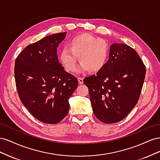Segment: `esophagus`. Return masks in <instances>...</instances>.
I'll return each mask as SVG.
<instances>
[{
  "label": "esophagus",
  "instance_id": "esophagus-1",
  "mask_svg": "<svg viewBox=\"0 0 160 160\" xmlns=\"http://www.w3.org/2000/svg\"><path fill=\"white\" fill-rule=\"evenodd\" d=\"M78 81L79 84H83V79L81 78V77H78Z\"/></svg>",
  "mask_w": 160,
  "mask_h": 160
}]
</instances>
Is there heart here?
I'll list each match as a JSON object with an SVG mask.
<instances>
[{"mask_svg":"<svg viewBox=\"0 0 160 160\" xmlns=\"http://www.w3.org/2000/svg\"><path fill=\"white\" fill-rule=\"evenodd\" d=\"M109 55L107 41L88 33L76 35L67 43V49H62L59 60L65 70L73 72L76 69L77 57L82 70L95 73L102 70Z\"/></svg>","mask_w":160,"mask_h":160,"instance_id":"1","label":"heart"}]
</instances>
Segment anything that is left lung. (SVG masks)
Segmentation results:
<instances>
[{"label": "left lung", "instance_id": "8db88e82", "mask_svg": "<svg viewBox=\"0 0 160 160\" xmlns=\"http://www.w3.org/2000/svg\"><path fill=\"white\" fill-rule=\"evenodd\" d=\"M146 72L133 48L123 43L111 45L104 68L83 80L95 117L105 123L123 120L138 103Z\"/></svg>", "mask_w": 160, "mask_h": 160}]
</instances>
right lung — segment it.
I'll list each match as a JSON object with an SVG mask.
<instances>
[{
    "instance_id": "add662e5",
    "label": "right lung",
    "mask_w": 160,
    "mask_h": 160,
    "mask_svg": "<svg viewBox=\"0 0 160 160\" xmlns=\"http://www.w3.org/2000/svg\"><path fill=\"white\" fill-rule=\"evenodd\" d=\"M66 32L53 34L25 47L17 56L14 78L22 103L40 122L56 124L69 112V99L78 85L64 70L57 48Z\"/></svg>"
}]
</instances>
